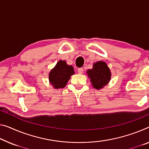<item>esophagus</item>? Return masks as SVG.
<instances>
[{
    "label": "esophagus",
    "instance_id": "obj_1",
    "mask_svg": "<svg viewBox=\"0 0 149 149\" xmlns=\"http://www.w3.org/2000/svg\"><path fill=\"white\" fill-rule=\"evenodd\" d=\"M78 72H79V74H82V73L83 72V68H78Z\"/></svg>",
    "mask_w": 149,
    "mask_h": 149
}]
</instances>
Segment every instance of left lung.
Returning <instances> with one entry per match:
<instances>
[{
  "instance_id": "8db88e82",
  "label": "left lung",
  "mask_w": 149,
  "mask_h": 149,
  "mask_svg": "<svg viewBox=\"0 0 149 149\" xmlns=\"http://www.w3.org/2000/svg\"><path fill=\"white\" fill-rule=\"evenodd\" d=\"M94 88L100 89L108 83L111 79V71L104 62L98 61L94 64L92 69L87 70Z\"/></svg>"
}]
</instances>
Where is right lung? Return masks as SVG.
Masks as SVG:
<instances>
[{
  "mask_svg": "<svg viewBox=\"0 0 149 149\" xmlns=\"http://www.w3.org/2000/svg\"><path fill=\"white\" fill-rule=\"evenodd\" d=\"M74 73V68L72 66L67 65L65 61H60L50 72L49 81L54 88H64L70 79V76Z\"/></svg>",
  "mask_w": 149,
  "mask_h": 149,
  "instance_id": "add662e5",
  "label": "right lung"
}]
</instances>
